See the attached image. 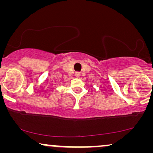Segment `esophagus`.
Listing matches in <instances>:
<instances>
[{
	"label": "esophagus",
	"instance_id": "1",
	"mask_svg": "<svg viewBox=\"0 0 153 153\" xmlns=\"http://www.w3.org/2000/svg\"><path fill=\"white\" fill-rule=\"evenodd\" d=\"M75 76H76V77H78V76H80V72H75Z\"/></svg>",
	"mask_w": 153,
	"mask_h": 153
}]
</instances>
